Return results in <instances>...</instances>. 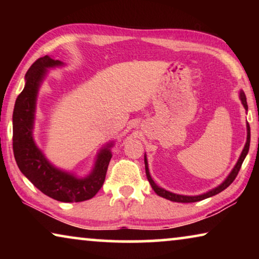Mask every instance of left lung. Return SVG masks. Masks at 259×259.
Segmentation results:
<instances>
[{
    "label": "left lung",
    "instance_id": "left-lung-1",
    "mask_svg": "<svg viewBox=\"0 0 259 259\" xmlns=\"http://www.w3.org/2000/svg\"><path fill=\"white\" fill-rule=\"evenodd\" d=\"M239 98H240V101H242V104L244 106V108L247 111V102H246V97L245 94H244L243 91H240L239 93ZM246 128H247V138H246V144L245 146H244L243 151H242V154H240V157L238 159V161H237V164L233 169L231 171V173L228 176V178H226L224 182H223L221 185L215 187V189H212L211 191H208V192L204 193V194H199V196H182V194H176V193H172L169 192V191H166L164 189H161V187H159L157 184L153 182V179L151 178V175H150V171H148V164H147V159L145 157V169H146V176H147V179L148 182H150L152 189L154 190V192L158 194V196H160L162 198H165V199H168L171 201H177V203H194V201H199V200H203V199H206L208 197H212L214 196V194H218L219 192H222V191H224L226 187H229L231 185L233 180L236 179L237 175H238L240 167H242V164L244 161V159H245L247 152H249V147H250V125L247 123L246 125Z\"/></svg>",
    "mask_w": 259,
    "mask_h": 259
}]
</instances>
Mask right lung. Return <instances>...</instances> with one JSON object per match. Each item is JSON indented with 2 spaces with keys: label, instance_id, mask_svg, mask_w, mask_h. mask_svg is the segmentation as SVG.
I'll return each mask as SVG.
<instances>
[{
  "label": "right lung",
  "instance_id": "right-lung-1",
  "mask_svg": "<svg viewBox=\"0 0 259 259\" xmlns=\"http://www.w3.org/2000/svg\"><path fill=\"white\" fill-rule=\"evenodd\" d=\"M48 55L37 59L26 74V84L16 99L13 113V151L20 171L46 196L63 203H77L93 198L105 182L112 158V143L98 154L93 171L86 178H76L56 168L38 150L33 139V127L38 88L47 68L61 66Z\"/></svg>",
  "mask_w": 259,
  "mask_h": 259
}]
</instances>
